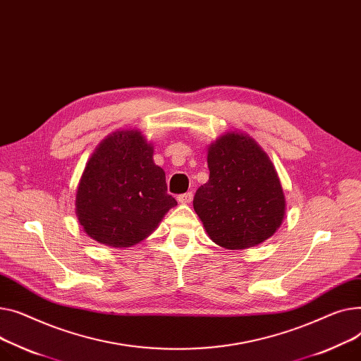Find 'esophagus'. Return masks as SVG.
I'll return each mask as SVG.
<instances>
[{
	"mask_svg": "<svg viewBox=\"0 0 361 361\" xmlns=\"http://www.w3.org/2000/svg\"><path fill=\"white\" fill-rule=\"evenodd\" d=\"M192 198H194V194H192V192H186V194L179 195V197H178V201H179L180 204H189L190 201H192Z\"/></svg>",
	"mask_w": 361,
	"mask_h": 361,
	"instance_id": "1",
	"label": "esophagus"
}]
</instances>
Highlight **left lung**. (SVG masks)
Returning a JSON list of instances; mask_svg holds the SVG:
<instances>
[{"label":"left lung","mask_w":361,"mask_h":361,"mask_svg":"<svg viewBox=\"0 0 361 361\" xmlns=\"http://www.w3.org/2000/svg\"><path fill=\"white\" fill-rule=\"evenodd\" d=\"M209 179L198 188L194 209L209 239L226 249H246L271 238L286 214L275 167L262 148L239 133L208 148Z\"/></svg>","instance_id":"obj_1"}]
</instances>
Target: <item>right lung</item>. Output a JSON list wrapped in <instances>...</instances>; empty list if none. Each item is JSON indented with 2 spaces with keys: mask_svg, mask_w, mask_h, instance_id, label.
<instances>
[{
  "mask_svg": "<svg viewBox=\"0 0 361 361\" xmlns=\"http://www.w3.org/2000/svg\"><path fill=\"white\" fill-rule=\"evenodd\" d=\"M175 205L164 171L153 160V145L135 130L114 133L99 144L75 195L84 231L114 247L144 240Z\"/></svg>",
  "mask_w": 361,
  "mask_h": 361,
  "instance_id": "obj_1",
  "label": "right lung"
}]
</instances>
